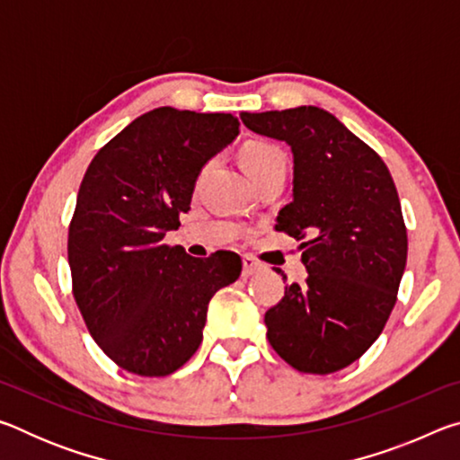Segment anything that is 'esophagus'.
I'll return each instance as SVG.
<instances>
[{
	"label": "esophagus",
	"instance_id": "esophagus-1",
	"mask_svg": "<svg viewBox=\"0 0 460 460\" xmlns=\"http://www.w3.org/2000/svg\"><path fill=\"white\" fill-rule=\"evenodd\" d=\"M241 261H243V276L245 278L260 274V271L263 270L261 263H258L253 258H249V255H243V260H241Z\"/></svg>",
	"mask_w": 460,
	"mask_h": 460
}]
</instances>
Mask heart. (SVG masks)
<instances>
[{"label":"heart","instance_id":"heart-1","mask_svg":"<svg viewBox=\"0 0 460 460\" xmlns=\"http://www.w3.org/2000/svg\"><path fill=\"white\" fill-rule=\"evenodd\" d=\"M241 164H243L249 178H255L276 166H286V158L284 152L274 144L249 142L241 147Z\"/></svg>","mask_w":460,"mask_h":460}]
</instances>
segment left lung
Here are the masks:
<instances>
[{
    "label": "left lung",
    "mask_w": 460,
    "mask_h": 460,
    "mask_svg": "<svg viewBox=\"0 0 460 460\" xmlns=\"http://www.w3.org/2000/svg\"><path fill=\"white\" fill-rule=\"evenodd\" d=\"M241 121L290 146L294 199L276 231L302 241L308 271L266 313L268 341L294 369L334 373L367 351L394 310L408 258L398 190L384 160L321 107Z\"/></svg>",
    "instance_id": "left-lung-1"
}]
</instances>
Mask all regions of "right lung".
<instances>
[{
  "label": "right lung",
  "instance_id": "obj_1",
  "mask_svg": "<svg viewBox=\"0 0 460 460\" xmlns=\"http://www.w3.org/2000/svg\"><path fill=\"white\" fill-rule=\"evenodd\" d=\"M239 134L231 113L152 109L97 152L68 227L73 294L109 359L164 377L197 353L217 290L235 282L241 258H190L164 243L190 211L202 166Z\"/></svg>",
  "mask_w": 460,
  "mask_h": 460
}]
</instances>
